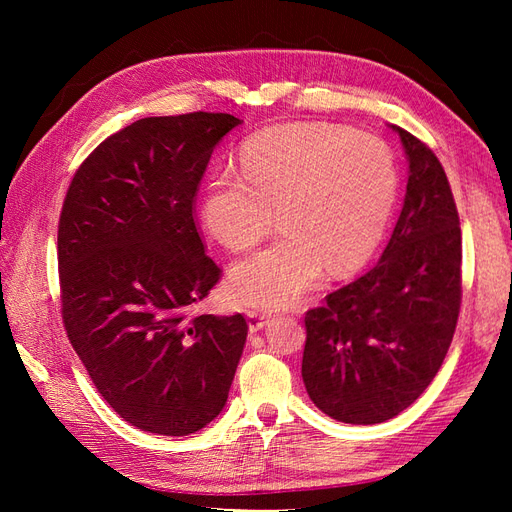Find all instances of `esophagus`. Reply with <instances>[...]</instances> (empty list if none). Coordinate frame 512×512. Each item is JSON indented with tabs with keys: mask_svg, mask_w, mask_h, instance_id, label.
Segmentation results:
<instances>
[{
	"mask_svg": "<svg viewBox=\"0 0 512 512\" xmlns=\"http://www.w3.org/2000/svg\"><path fill=\"white\" fill-rule=\"evenodd\" d=\"M271 316L265 312H247V322H250V333L262 331L269 324Z\"/></svg>",
	"mask_w": 512,
	"mask_h": 512,
	"instance_id": "1",
	"label": "esophagus"
}]
</instances>
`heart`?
<instances>
[{"label":"heart","mask_w":512,"mask_h":512,"mask_svg":"<svg viewBox=\"0 0 512 512\" xmlns=\"http://www.w3.org/2000/svg\"><path fill=\"white\" fill-rule=\"evenodd\" d=\"M239 173L205 183L200 218L211 237L250 250L275 222L284 235L239 260L228 297L243 307L282 309L327 269L344 275L376 252L397 203V168L380 138L331 123H284L245 141Z\"/></svg>","instance_id":"b5f03b06"}]
</instances>
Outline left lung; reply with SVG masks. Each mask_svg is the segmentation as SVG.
Segmentation results:
<instances>
[{"mask_svg": "<svg viewBox=\"0 0 512 512\" xmlns=\"http://www.w3.org/2000/svg\"><path fill=\"white\" fill-rule=\"evenodd\" d=\"M408 156L404 209L378 265L305 314L301 376L335 421L404 412L442 367L461 305V228L440 160L391 126Z\"/></svg>", "mask_w": 512, "mask_h": 512, "instance_id": "8db88e82", "label": "left lung"}]
</instances>
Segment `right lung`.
I'll return each instance as SVG.
<instances>
[{"mask_svg": "<svg viewBox=\"0 0 512 512\" xmlns=\"http://www.w3.org/2000/svg\"><path fill=\"white\" fill-rule=\"evenodd\" d=\"M239 123L203 111L134 121L89 153L59 215L70 344L106 404L158 436L209 425L243 354L241 314L185 316L222 275L194 203L215 145Z\"/></svg>", "mask_w": 512, "mask_h": 512, "instance_id": "obj_1", "label": "right lung"}]
</instances>
